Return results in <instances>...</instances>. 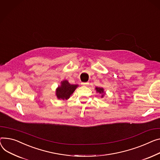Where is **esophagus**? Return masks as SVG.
I'll list each match as a JSON object with an SVG mask.
<instances>
[{
    "instance_id": "34e87169",
    "label": "esophagus",
    "mask_w": 160,
    "mask_h": 160,
    "mask_svg": "<svg viewBox=\"0 0 160 160\" xmlns=\"http://www.w3.org/2000/svg\"><path fill=\"white\" fill-rule=\"evenodd\" d=\"M89 84V82H82V86H88Z\"/></svg>"
}]
</instances>
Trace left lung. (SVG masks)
<instances>
[{"label":"left lung","instance_id":"obj_1","mask_svg":"<svg viewBox=\"0 0 160 160\" xmlns=\"http://www.w3.org/2000/svg\"><path fill=\"white\" fill-rule=\"evenodd\" d=\"M95 90H96V91H97V92H98V93H99L100 94L101 98H103L104 95L105 94V92L104 89L103 88H98V87H97V88H95Z\"/></svg>","mask_w":160,"mask_h":160}]
</instances>
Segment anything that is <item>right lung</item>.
Listing matches in <instances>:
<instances>
[{"mask_svg": "<svg viewBox=\"0 0 160 160\" xmlns=\"http://www.w3.org/2000/svg\"><path fill=\"white\" fill-rule=\"evenodd\" d=\"M78 87V84H71L67 80L62 81L60 86L56 89L57 98L60 100L69 99Z\"/></svg>", "mask_w": 160, "mask_h": 160, "instance_id": "obj_1", "label": "right lung"}]
</instances>
